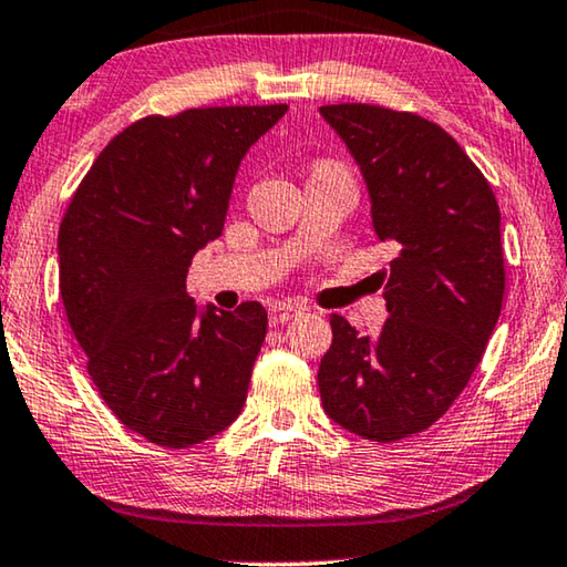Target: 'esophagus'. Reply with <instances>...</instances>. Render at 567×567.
<instances>
[{
	"mask_svg": "<svg viewBox=\"0 0 567 567\" xmlns=\"http://www.w3.org/2000/svg\"><path fill=\"white\" fill-rule=\"evenodd\" d=\"M302 308L300 306H290V302H275L269 308V323L272 326H285L287 320H292L295 316H300Z\"/></svg>",
	"mask_w": 567,
	"mask_h": 567,
	"instance_id": "1",
	"label": "esophagus"
}]
</instances>
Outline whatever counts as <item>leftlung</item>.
<instances>
[{"mask_svg": "<svg viewBox=\"0 0 567 567\" xmlns=\"http://www.w3.org/2000/svg\"><path fill=\"white\" fill-rule=\"evenodd\" d=\"M320 114L364 173L377 236L396 249L382 272V333L331 316L320 400L349 433L394 443L441 420L484 357L504 300L499 203L435 122L377 104Z\"/></svg>", "mask_w": 567, "mask_h": 567, "instance_id": "obj_1", "label": "left lung"}]
</instances>
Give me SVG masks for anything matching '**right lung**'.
Wrapping results in <instances>:
<instances>
[{
	"label": "right lung",
	"mask_w": 567,
	"mask_h": 567,
	"mask_svg": "<svg viewBox=\"0 0 567 567\" xmlns=\"http://www.w3.org/2000/svg\"><path fill=\"white\" fill-rule=\"evenodd\" d=\"M287 104L185 109L126 126L75 188L58 231L61 298L101 400L134 433L190 447L247 402L267 310L185 292L196 251L224 231L241 157Z\"/></svg>",
	"instance_id": "add662e5"
}]
</instances>
